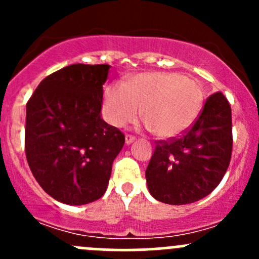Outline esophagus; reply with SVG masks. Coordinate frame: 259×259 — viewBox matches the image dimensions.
Segmentation results:
<instances>
[{"label":"esophagus","instance_id":"esophagus-1","mask_svg":"<svg viewBox=\"0 0 259 259\" xmlns=\"http://www.w3.org/2000/svg\"><path fill=\"white\" fill-rule=\"evenodd\" d=\"M134 140H135V137H133V135H130V134L125 135V143H126L127 145L132 144V143L134 142Z\"/></svg>","mask_w":259,"mask_h":259}]
</instances>
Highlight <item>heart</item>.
I'll return each instance as SVG.
<instances>
[{"label":"heart","mask_w":259,"mask_h":259,"mask_svg":"<svg viewBox=\"0 0 259 259\" xmlns=\"http://www.w3.org/2000/svg\"><path fill=\"white\" fill-rule=\"evenodd\" d=\"M203 90L193 77L178 72H143L126 82L110 83L104 90L103 113L116 127L142 116L155 137L166 139L182 134L202 109Z\"/></svg>","instance_id":"obj_1"}]
</instances>
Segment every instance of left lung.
Wrapping results in <instances>:
<instances>
[{"label":"left lung","instance_id":"obj_1","mask_svg":"<svg viewBox=\"0 0 259 259\" xmlns=\"http://www.w3.org/2000/svg\"><path fill=\"white\" fill-rule=\"evenodd\" d=\"M232 148V109L218 91L205 100L192 126L178 137L156 140L145 171L149 192L173 205L207 197L223 179Z\"/></svg>","mask_w":259,"mask_h":259}]
</instances>
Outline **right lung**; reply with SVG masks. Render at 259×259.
Here are the masks:
<instances>
[{"mask_svg": "<svg viewBox=\"0 0 259 259\" xmlns=\"http://www.w3.org/2000/svg\"><path fill=\"white\" fill-rule=\"evenodd\" d=\"M110 66L74 64L40 82L26 105L25 151L40 187L81 205L104 195L125 137L101 119Z\"/></svg>", "mask_w": 259, "mask_h": 259, "instance_id": "obj_1", "label": "right lung"}]
</instances>
